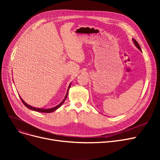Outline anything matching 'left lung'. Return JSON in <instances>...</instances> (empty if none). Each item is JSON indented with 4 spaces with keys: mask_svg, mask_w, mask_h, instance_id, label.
Returning a JSON list of instances; mask_svg holds the SVG:
<instances>
[{
    "mask_svg": "<svg viewBox=\"0 0 160 160\" xmlns=\"http://www.w3.org/2000/svg\"><path fill=\"white\" fill-rule=\"evenodd\" d=\"M132 41H133V44L135 45V46L140 50V51H141V47H140L139 43H138V41H137L135 39H133V38H132Z\"/></svg>",
    "mask_w": 160,
    "mask_h": 160,
    "instance_id": "left-lung-1",
    "label": "left lung"
}]
</instances>
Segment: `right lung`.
Here are the masks:
<instances>
[{
  "label": "right lung",
  "instance_id": "1",
  "mask_svg": "<svg viewBox=\"0 0 160 160\" xmlns=\"http://www.w3.org/2000/svg\"><path fill=\"white\" fill-rule=\"evenodd\" d=\"M71 85V83L69 84V87H68V89H67V93H66L65 97V98H63V100L62 101L60 104H59L58 105H57V106H54V107H53V108H38L33 107V106H30L29 104H28L27 103L25 102L24 101V100H22V98L20 96H19V97H20V98H21V100H22V103L24 104V106H26V107H27L28 109H30V110H32L35 111V112H41V113H52V112H53L54 111L56 110L57 109H58L59 108H60V107L63 104V103L65 102V99H66L67 97V95H68L69 90V89H70Z\"/></svg>",
  "mask_w": 160,
  "mask_h": 160
}]
</instances>
